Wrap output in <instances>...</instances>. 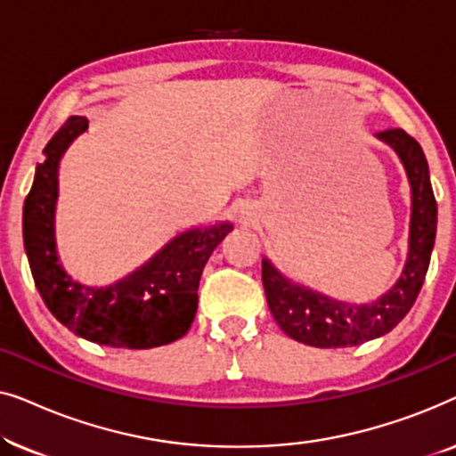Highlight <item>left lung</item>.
I'll list each match as a JSON object with an SVG mask.
<instances>
[{
    "mask_svg": "<svg viewBox=\"0 0 456 456\" xmlns=\"http://www.w3.org/2000/svg\"><path fill=\"white\" fill-rule=\"evenodd\" d=\"M401 155L413 189V214H411L409 259L404 272L388 295L371 305H348L305 290L280 276L270 261L261 264L265 298L273 320L282 332L303 345L317 348H346L388 334L409 309L413 307L426 280L429 257L436 240L438 209L429 184L428 161L419 142L403 128L379 133Z\"/></svg>",
    "mask_w": 456,
    "mask_h": 456,
    "instance_id": "obj_1",
    "label": "left lung"
}]
</instances>
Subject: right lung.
I'll use <instances>...</instances> for the list:
<instances>
[{
	"label": "right lung",
	"mask_w": 456,
	"mask_h": 456,
	"mask_svg": "<svg viewBox=\"0 0 456 456\" xmlns=\"http://www.w3.org/2000/svg\"><path fill=\"white\" fill-rule=\"evenodd\" d=\"M86 128V118L66 120L43 149L35 183L24 199L22 236L35 286L55 320L80 338L111 348H153L183 338L197 314V289L209 255L232 226L216 224L180 234L151 261L120 282L91 289L61 270L53 242L58 161Z\"/></svg>",
	"instance_id": "right-lung-1"
}]
</instances>
